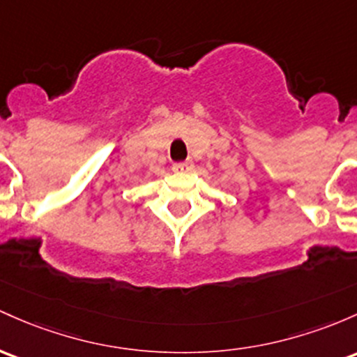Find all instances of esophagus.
Returning <instances> with one entry per match:
<instances>
[{
    "label": "esophagus",
    "mask_w": 357,
    "mask_h": 357,
    "mask_svg": "<svg viewBox=\"0 0 357 357\" xmlns=\"http://www.w3.org/2000/svg\"><path fill=\"white\" fill-rule=\"evenodd\" d=\"M191 169V164L190 162H176L172 166V171L174 172H188Z\"/></svg>",
    "instance_id": "obj_1"
}]
</instances>
